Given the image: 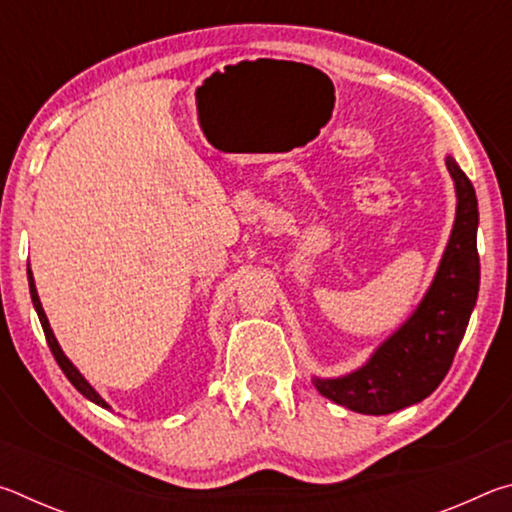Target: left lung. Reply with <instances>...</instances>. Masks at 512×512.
<instances>
[{"label": "left lung", "instance_id": "obj_1", "mask_svg": "<svg viewBox=\"0 0 512 512\" xmlns=\"http://www.w3.org/2000/svg\"><path fill=\"white\" fill-rule=\"evenodd\" d=\"M445 162L456 187V219L429 291L359 370L334 379L314 377L320 395L350 411L386 415L429 397L445 379L470 323L481 280L479 205L470 178L452 155Z\"/></svg>", "mask_w": 512, "mask_h": 512}]
</instances>
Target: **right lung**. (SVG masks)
Instances as JSON below:
<instances>
[{"label":"right lung","mask_w":512,"mask_h":512,"mask_svg":"<svg viewBox=\"0 0 512 512\" xmlns=\"http://www.w3.org/2000/svg\"><path fill=\"white\" fill-rule=\"evenodd\" d=\"M27 275H29V291H31L33 307H36V311H38L40 325H42V329H45V336H47V345H49L51 354H54V359H56V363L60 366V370L65 372V377H67L69 381H72V386H74L76 391H79L83 397H88L90 402L103 406V409H110V404H108L106 400H103V397H101L97 391H94V388L90 386V381L85 379L79 370H76L74 363L65 357V352H63V350H60V345H58V341H56V336H54V332H51V327H49V320H47L45 309H42V302H40V298H38L36 282H33V273H31V268H27Z\"/></svg>","instance_id":"right-lung-1"}]
</instances>
